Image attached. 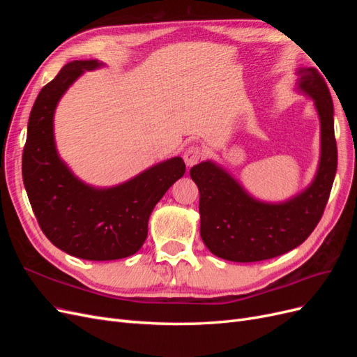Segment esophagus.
<instances>
[{"instance_id": "obj_1", "label": "esophagus", "mask_w": 357, "mask_h": 357, "mask_svg": "<svg viewBox=\"0 0 357 357\" xmlns=\"http://www.w3.org/2000/svg\"><path fill=\"white\" fill-rule=\"evenodd\" d=\"M204 158V149L201 146H189L185 150V155H183V159H185L188 167H193L197 165L198 162Z\"/></svg>"}]
</instances>
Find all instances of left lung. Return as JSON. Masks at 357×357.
Masks as SVG:
<instances>
[{
  "label": "left lung",
  "instance_id": "left-lung-1",
  "mask_svg": "<svg viewBox=\"0 0 357 357\" xmlns=\"http://www.w3.org/2000/svg\"><path fill=\"white\" fill-rule=\"evenodd\" d=\"M298 74V88L314 100L320 119V162L305 190L284 202H262L211 160L190 168L199 189L201 238L226 261L257 262L287 253L308 238L325 211L338 160L332 96L316 68Z\"/></svg>",
  "mask_w": 357,
  "mask_h": 357
}]
</instances>
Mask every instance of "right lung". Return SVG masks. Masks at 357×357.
<instances>
[{"mask_svg":"<svg viewBox=\"0 0 357 357\" xmlns=\"http://www.w3.org/2000/svg\"><path fill=\"white\" fill-rule=\"evenodd\" d=\"M101 66L95 59L68 62L40 91L22 155L24 185L43 234L61 250L86 261H114L137 253L147 238L155 205L186 171L177 156L109 189L74 177L58 156L53 114L74 80Z\"/></svg>","mask_w":357,"mask_h":357,"instance_id":"obj_1","label":"right lung"}]
</instances>
